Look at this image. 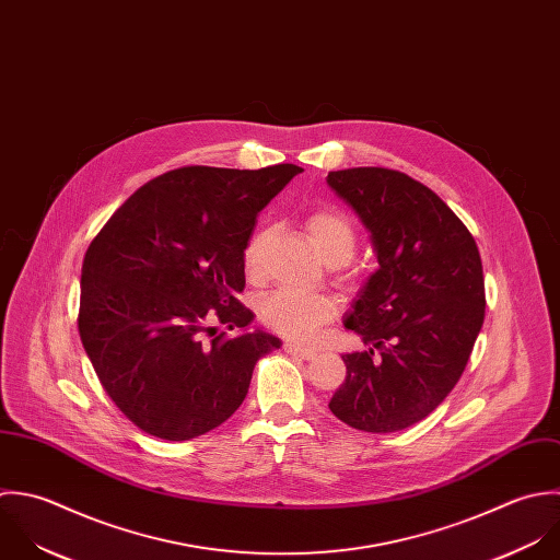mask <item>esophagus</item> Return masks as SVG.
Listing matches in <instances>:
<instances>
[{
    "label": "esophagus",
    "instance_id": "obj_1",
    "mask_svg": "<svg viewBox=\"0 0 560 560\" xmlns=\"http://www.w3.org/2000/svg\"><path fill=\"white\" fill-rule=\"evenodd\" d=\"M284 352H289L291 357L304 359V361H311V359H315V357H317V352H315V350H311V348H304V346H300V343H293V341H287V343H284Z\"/></svg>",
    "mask_w": 560,
    "mask_h": 560
}]
</instances>
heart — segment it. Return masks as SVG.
Here are the masks:
<instances>
[{"mask_svg":"<svg viewBox=\"0 0 560 560\" xmlns=\"http://www.w3.org/2000/svg\"><path fill=\"white\" fill-rule=\"evenodd\" d=\"M306 232L317 254L328 265H341L357 249V230L352 221L337 210H317L306 219ZM267 232H256L245 247V269L258 276L262 267V243ZM260 319L276 332L298 341H311L317 330L337 315V302L328 295H306L289 289L273 291L258 304Z\"/></svg>","mask_w":560,"mask_h":560,"instance_id":"obj_1","label":"heart"}]
</instances>
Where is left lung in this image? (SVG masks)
Returning <instances> with one entry per match:
<instances>
[{"instance_id":"1","label":"left lung","mask_w":560,"mask_h":560,"mask_svg":"<svg viewBox=\"0 0 560 560\" xmlns=\"http://www.w3.org/2000/svg\"><path fill=\"white\" fill-rule=\"evenodd\" d=\"M326 183L359 214L377 258L346 317L370 350L343 354L348 375L328 406L357 430L397 432L465 372L487 306L480 252L450 206L406 174L354 167Z\"/></svg>"}]
</instances>
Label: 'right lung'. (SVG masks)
<instances>
[{"instance_id": "add662e5", "label": "right lung", "mask_w": 560, "mask_h": 560, "mask_svg": "<svg viewBox=\"0 0 560 560\" xmlns=\"http://www.w3.org/2000/svg\"><path fill=\"white\" fill-rule=\"evenodd\" d=\"M304 170L183 167L139 188L86 249L78 330L119 410L188 441L243 404L254 365L282 341L249 330L245 247L258 212ZM217 320L240 335L205 341Z\"/></svg>"}]
</instances>
